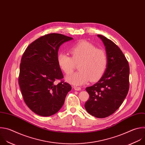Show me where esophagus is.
<instances>
[{
	"label": "esophagus",
	"instance_id": "1",
	"mask_svg": "<svg viewBox=\"0 0 145 145\" xmlns=\"http://www.w3.org/2000/svg\"><path fill=\"white\" fill-rule=\"evenodd\" d=\"M74 89H75V90H76V91H80L81 90V88L80 87H77V86H74Z\"/></svg>",
	"mask_w": 145,
	"mask_h": 145
}]
</instances>
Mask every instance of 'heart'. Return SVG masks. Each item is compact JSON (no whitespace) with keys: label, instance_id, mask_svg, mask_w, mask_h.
Here are the masks:
<instances>
[{"label":"heart","instance_id":"heart-1","mask_svg":"<svg viewBox=\"0 0 145 145\" xmlns=\"http://www.w3.org/2000/svg\"><path fill=\"white\" fill-rule=\"evenodd\" d=\"M71 54L61 52L57 55V62L67 75L71 74L75 63L79 62V71L67 77V80L75 85H82L90 79L96 80L104 74L107 66V56L105 51L97 48L86 40H81L70 48Z\"/></svg>","mask_w":145,"mask_h":145}]
</instances>
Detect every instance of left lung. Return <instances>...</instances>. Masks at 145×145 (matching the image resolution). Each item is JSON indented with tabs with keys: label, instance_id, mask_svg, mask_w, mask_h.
<instances>
[{
	"label": "left lung",
	"instance_id": "8db88e82",
	"mask_svg": "<svg viewBox=\"0 0 145 145\" xmlns=\"http://www.w3.org/2000/svg\"><path fill=\"white\" fill-rule=\"evenodd\" d=\"M106 47L107 66L100 80L86 90L90 97L85 108L93 116L103 118L112 114L122 104L129 89L130 68L121 49L112 41L98 35Z\"/></svg>",
	"mask_w": 145,
	"mask_h": 145
}]
</instances>
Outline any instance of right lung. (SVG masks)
I'll return each instance as SVG.
<instances>
[{"label":"right lung","instance_id":"obj_1","mask_svg":"<svg viewBox=\"0 0 145 145\" xmlns=\"http://www.w3.org/2000/svg\"><path fill=\"white\" fill-rule=\"evenodd\" d=\"M71 39L61 34H46L32 42L23 54L18 79L22 95L29 108L40 116L56 113L71 90L63 80L57 59L60 46ZM56 80L61 82L55 85Z\"/></svg>","mask_w":145,"mask_h":145}]
</instances>
